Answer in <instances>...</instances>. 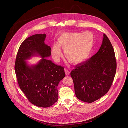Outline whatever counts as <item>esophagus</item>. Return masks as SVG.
<instances>
[{"label": "esophagus", "instance_id": "esophagus-1", "mask_svg": "<svg viewBox=\"0 0 128 128\" xmlns=\"http://www.w3.org/2000/svg\"><path fill=\"white\" fill-rule=\"evenodd\" d=\"M65 74L67 76H68L70 74V71H69L68 70H67V69H65Z\"/></svg>", "mask_w": 128, "mask_h": 128}]
</instances>
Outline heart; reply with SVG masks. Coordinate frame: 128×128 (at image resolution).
I'll use <instances>...</instances> for the list:
<instances>
[{
  "mask_svg": "<svg viewBox=\"0 0 128 128\" xmlns=\"http://www.w3.org/2000/svg\"><path fill=\"white\" fill-rule=\"evenodd\" d=\"M94 37L92 33L86 32L64 33L58 38L57 44L52 48V54L54 60L59 61L62 53L60 48H64V54L67 59L74 64L86 61L94 48Z\"/></svg>",
  "mask_w": 128,
  "mask_h": 128,
  "instance_id": "heart-1",
  "label": "heart"
}]
</instances>
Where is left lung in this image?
I'll return each instance as SVG.
<instances>
[{"mask_svg": "<svg viewBox=\"0 0 128 128\" xmlns=\"http://www.w3.org/2000/svg\"><path fill=\"white\" fill-rule=\"evenodd\" d=\"M117 63L114 48L106 34L98 52L78 64L71 72L78 99L91 103L105 95L115 76Z\"/></svg>", "mask_w": 128, "mask_h": 128, "instance_id": "8db88e82", "label": "left lung"}]
</instances>
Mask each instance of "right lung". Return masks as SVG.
<instances>
[{
    "mask_svg": "<svg viewBox=\"0 0 128 128\" xmlns=\"http://www.w3.org/2000/svg\"><path fill=\"white\" fill-rule=\"evenodd\" d=\"M46 34H36L20 45L14 70L18 85L29 101L35 106L48 108L58 100L57 86L65 76L64 68L44 58L51 56V48L44 43ZM40 56L42 59L30 66L26 60Z\"/></svg>",
    "mask_w": 128,
    "mask_h": 128,
    "instance_id": "obj_1",
    "label": "right lung"
}]
</instances>
